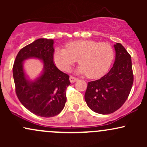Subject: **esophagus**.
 I'll list each match as a JSON object with an SVG mask.
<instances>
[{
  "label": "esophagus",
  "instance_id": "obj_1",
  "mask_svg": "<svg viewBox=\"0 0 147 147\" xmlns=\"http://www.w3.org/2000/svg\"><path fill=\"white\" fill-rule=\"evenodd\" d=\"M77 79H78L76 78L75 77H72V76H70V82H71V83H74V82H75Z\"/></svg>",
  "mask_w": 147,
  "mask_h": 147
}]
</instances>
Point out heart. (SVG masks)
I'll use <instances>...</instances> for the list:
<instances>
[{"instance_id":"obj_1","label":"heart","mask_w":147,"mask_h":147,"mask_svg":"<svg viewBox=\"0 0 147 147\" xmlns=\"http://www.w3.org/2000/svg\"><path fill=\"white\" fill-rule=\"evenodd\" d=\"M113 58V48L109 43L90 40L69 42L65 48H58L53 53L54 62L61 70L69 71L78 59L81 65L77 72L86 74L90 79L99 78L105 75Z\"/></svg>"}]
</instances>
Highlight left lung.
I'll return each mask as SVG.
<instances>
[{"label": "left lung", "mask_w": 147, "mask_h": 147, "mask_svg": "<svg viewBox=\"0 0 147 147\" xmlns=\"http://www.w3.org/2000/svg\"><path fill=\"white\" fill-rule=\"evenodd\" d=\"M115 59L112 68L102 78L88 83L85 101L94 112L107 115L122 106L133 83L131 55L121 43L114 45Z\"/></svg>", "instance_id": "obj_1"}]
</instances>
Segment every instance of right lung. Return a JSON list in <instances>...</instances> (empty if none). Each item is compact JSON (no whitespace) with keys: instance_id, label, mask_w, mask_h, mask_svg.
Segmentation results:
<instances>
[{"instance_id":"obj_1","label":"right lung","mask_w":147,"mask_h":147,"mask_svg":"<svg viewBox=\"0 0 147 147\" xmlns=\"http://www.w3.org/2000/svg\"><path fill=\"white\" fill-rule=\"evenodd\" d=\"M54 41L41 38L18 52L13 65L16 93L23 106L36 115L51 117L61 112L66 102L65 90L70 84L69 76L55 66ZM34 58L42 61L43 72L34 80L25 75L24 61Z\"/></svg>"}]
</instances>
